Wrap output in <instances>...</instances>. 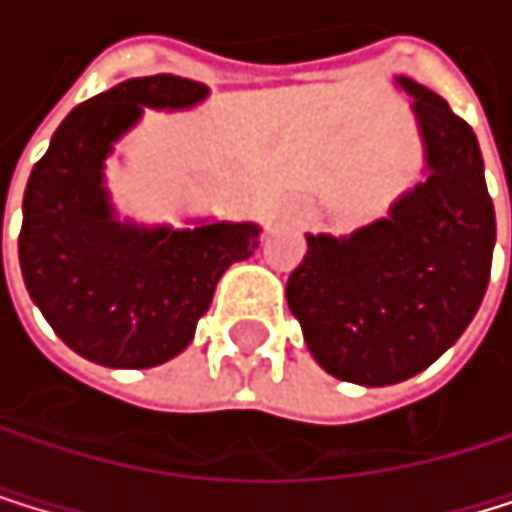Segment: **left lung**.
Here are the masks:
<instances>
[{"label": "left lung", "mask_w": 512, "mask_h": 512, "mask_svg": "<svg viewBox=\"0 0 512 512\" xmlns=\"http://www.w3.org/2000/svg\"><path fill=\"white\" fill-rule=\"evenodd\" d=\"M402 85L415 97L430 178L350 239L307 236L285 285L316 362L365 387L415 378L461 338L495 251V205L473 128L436 91Z\"/></svg>", "instance_id": "1"}]
</instances>
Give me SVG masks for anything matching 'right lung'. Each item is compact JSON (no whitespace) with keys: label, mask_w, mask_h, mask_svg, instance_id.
<instances>
[{"label":"right lung","mask_w":512,"mask_h":512,"mask_svg":"<svg viewBox=\"0 0 512 512\" xmlns=\"http://www.w3.org/2000/svg\"><path fill=\"white\" fill-rule=\"evenodd\" d=\"M205 85L159 73L79 104L33 165L17 236L30 298L70 350L110 368L178 356L214 285L258 248L254 224L134 230L110 218L101 165L141 107H190ZM2 264V221H0Z\"/></svg>","instance_id":"add662e5"}]
</instances>
